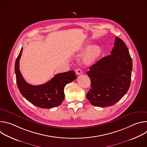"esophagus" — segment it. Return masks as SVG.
<instances>
[{
    "label": "esophagus",
    "mask_w": 147,
    "mask_h": 147,
    "mask_svg": "<svg viewBox=\"0 0 147 147\" xmlns=\"http://www.w3.org/2000/svg\"><path fill=\"white\" fill-rule=\"evenodd\" d=\"M76 74H77V75H80V74H82V70L80 69H76Z\"/></svg>",
    "instance_id": "esophagus-1"
}]
</instances>
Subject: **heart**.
I'll list each match as a JSON object with an SVG mask.
<instances>
[{
  "instance_id": "obj_1",
  "label": "heart",
  "mask_w": 147,
  "mask_h": 147,
  "mask_svg": "<svg viewBox=\"0 0 147 147\" xmlns=\"http://www.w3.org/2000/svg\"><path fill=\"white\" fill-rule=\"evenodd\" d=\"M89 45L86 47V49L89 48ZM101 52L100 48L99 46H93L91 47L89 50L87 52L86 55L83 58L82 61L86 65H90L99 56Z\"/></svg>"
}]
</instances>
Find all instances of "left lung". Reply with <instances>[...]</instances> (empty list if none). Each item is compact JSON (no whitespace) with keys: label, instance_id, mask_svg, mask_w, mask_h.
<instances>
[{"label":"left lung","instance_id":"obj_1","mask_svg":"<svg viewBox=\"0 0 147 147\" xmlns=\"http://www.w3.org/2000/svg\"><path fill=\"white\" fill-rule=\"evenodd\" d=\"M132 68L128 48L116 37L111 55L98 60L87 72L91 79V88L86 96L91 104L108 107L118 102L129 89Z\"/></svg>","mask_w":147,"mask_h":147}]
</instances>
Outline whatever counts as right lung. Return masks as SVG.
Wrapping results in <instances>:
<instances>
[{
  "instance_id": "1",
  "label": "right lung",
  "mask_w": 147,
  "mask_h": 147,
  "mask_svg": "<svg viewBox=\"0 0 147 147\" xmlns=\"http://www.w3.org/2000/svg\"><path fill=\"white\" fill-rule=\"evenodd\" d=\"M23 48L15 63L16 81L20 93L34 105L49 109L59 106L65 98L64 88L67 84L76 79L74 71L56 74L50 81L39 86H32L26 81L20 71L19 61Z\"/></svg>"
}]
</instances>
